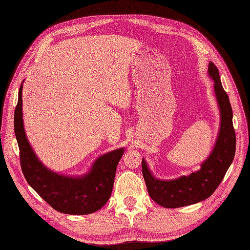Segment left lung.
Here are the masks:
<instances>
[{"mask_svg":"<svg viewBox=\"0 0 250 250\" xmlns=\"http://www.w3.org/2000/svg\"><path fill=\"white\" fill-rule=\"evenodd\" d=\"M208 74L214 81V93L220 108L221 125L213 150L201 165V169L188 176L162 181L153 176L145 159L142 169L149 195L165 208H178L206 200L223 181L235 153V132L232 125V108L224 89L219 69L209 62Z\"/></svg>","mask_w":250,"mask_h":250,"instance_id":"1","label":"left lung"}]
</instances>
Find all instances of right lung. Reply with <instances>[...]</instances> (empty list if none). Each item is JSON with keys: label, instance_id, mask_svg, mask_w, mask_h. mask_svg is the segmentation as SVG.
I'll return each mask as SVG.
<instances>
[{"label": "right lung", "instance_id": "1", "mask_svg": "<svg viewBox=\"0 0 250 250\" xmlns=\"http://www.w3.org/2000/svg\"><path fill=\"white\" fill-rule=\"evenodd\" d=\"M22 88L23 84L19 89L14 123L21 168L29 186L59 212L82 215L99 210L111 196L117 165L125 149H116L101 155L86 174L78 177L60 175L47 169L35 154L25 134Z\"/></svg>", "mask_w": 250, "mask_h": 250}]
</instances>
